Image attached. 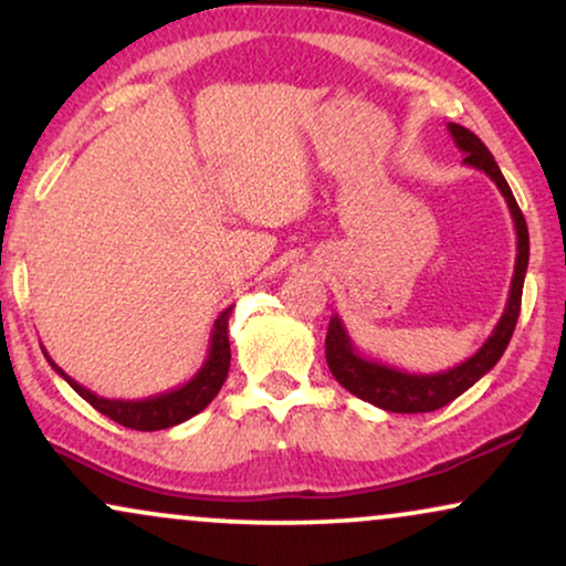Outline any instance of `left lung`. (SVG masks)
Returning a JSON list of instances; mask_svg holds the SVG:
<instances>
[{"label": "left lung", "mask_w": 566, "mask_h": 566, "mask_svg": "<svg viewBox=\"0 0 566 566\" xmlns=\"http://www.w3.org/2000/svg\"><path fill=\"white\" fill-rule=\"evenodd\" d=\"M450 135L458 145V150L465 156V164L479 168L494 181L499 192H502L504 202H507L512 223H515L517 233V256H515V275L510 283V298L504 306L502 317L491 329V335L483 340V346L475 350L471 358L452 366L447 371L437 374H413L398 366L374 361V358L364 356L361 350L354 346L346 325H343L340 314L329 317L327 340H325V356L333 377L340 381L343 387L356 398H361L371 406L390 413H429L460 398L462 392L471 390L483 374L494 369L499 358L510 346V337L515 333L517 317H520V301H523V283L527 273V256H531V239H527V226L523 218V210L517 208L515 195L499 171L494 156H491L486 145L473 135L471 129L460 127V124H447Z\"/></svg>", "instance_id": "obj_1"}]
</instances>
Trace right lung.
I'll use <instances>...</instances> for the list:
<instances>
[{
    "label": "right lung",
    "mask_w": 566,
    "mask_h": 566,
    "mask_svg": "<svg viewBox=\"0 0 566 566\" xmlns=\"http://www.w3.org/2000/svg\"><path fill=\"white\" fill-rule=\"evenodd\" d=\"M231 310H223L218 314V319L212 322L210 329V348H208V358H205L200 371L195 374L192 379L185 381L181 387H174V390L160 392V395H150V398L143 400H114V398H101L87 390V387L80 385L72 377H67L59 366L51 361V356L43 350L46 361L51 364L59 377H64V381L75 390L80 398L91 402V406L112 418V421L122 423L127 429H137V431H158V429H171L176 423H185L187 418H192L200 413L202 408H208L212 398L220 392L226 377H229V366H231V343H229V317Z\"/></svg>",
    "instance_id": "obj_1"
}]
</instances>
